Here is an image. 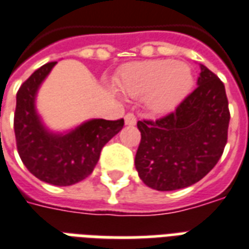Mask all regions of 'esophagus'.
Returning a JSON list of instances; mask_svg holds the SVG:
<instances>
[{
    "mask_svg": "<svg viewBox=\"0 0 249 249\" xmlns=\"http://www.w3.org/2000/svg\"><path fill=\"white\" fill-rule=\"evenodd\" d=\"M125 125H136L137 117L133 115V113H126L125 115Z\"/></svg>",
    "mask_w": 249,
    "mask_h": 249,
    "instance_id": "34e87169",
    "label": "esophagus"
}]
</instances>
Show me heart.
<instances>
[{
	"label": "heart",
	"instance_id": "obj_1",
	"mask_svg": "<svg viewBox=\"0 0 249 249\" xmlns=\"http://www.w3.org/2000/svg\"><path fill=\"white\" fill-rule=\"evenodd\" d=\"M117 89L124 95L143 99L150 112L173 111L194 85L191 68L182 62L146 60L125 66L117 76Z\"/></svg>",
	"mask_w": 249,
	"mask_h": 249
}]
</instances>
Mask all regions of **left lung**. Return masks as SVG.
<instances>
[{
  "instance_id": "1",
  "label": "left lung",
  "mask_w": 249,
  "mask_h": 249,
  "mask_svg": "<svg viewBox=\"0 0 249 249\" xmlns=\"http://www.w3.org/2000/svg\"><path fill=\"white\" fill-rule=\"evenodd\" d=\"M229 121L224 84L200 64L197 88L173 112L137 123L141 143L134 164L140 178L158 191L185 189L200 181L224 152Z\"/></svg>"
}]
</instances>
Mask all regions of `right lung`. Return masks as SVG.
<instances>
[{
  "mask_svg": "<svg viewBox=\"0 0 249 249\" xmlns=\"http://www.w3.org/2000/svg\"><path fill=\"white\" fill-rule=\"evenodd\" d=\"M56 62L35 71L17 93L14 130L27 169L41 181L71 186L85 179L97 165L103 146L124 126V120L93 119L64 133L49 130L36 109V95Z\"/></svg>",
  "mask_w": 249,
  "mask_h": 249,
  "instance_id": "obj_1",
  "label": "right lung"
}]
</instances>
